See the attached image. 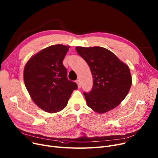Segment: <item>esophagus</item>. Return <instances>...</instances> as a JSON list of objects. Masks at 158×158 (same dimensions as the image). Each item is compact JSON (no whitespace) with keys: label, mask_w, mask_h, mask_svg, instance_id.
I'll return each instance as SVG.
<instances>
[{"label":"esophagus","mask_w":158,"mask_h":158,"mask_svg":"<svg viewBox=\"0 0 158 158\" xmlns=\"http://www.w3.org/2000/svg\"><path fill=\"white\" fill-rule=\"evenodd\" d=\"M76 83L77 84V87H78V88H81V82H80V81L79 80H77L76 81Z\"/></svg>","instance_id":"esophagus-1"}]
</instances>
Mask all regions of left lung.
<instances>
[{
	"label": "left lung",
	"mask_w": 158,
	"mask_h": 158,
	"mask_svg": "<svg viewBox=\"0 0 158 158\" xmlns=\"http://www.w3.org/2000/svg\"><path fill=\"white\" fill-rule=\"evenodd\" d=\"M76 50L88 64L94 79L92 91L84 92L88 106L100 114L115 108L132 85L129 66L104 47H76Z\"/></svg>",
	"instance_id": "1"
}]
</instances>
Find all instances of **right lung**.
I'll list each match as a JSON object with an SVG mask.
<instances>
[{
	"label": "right lung",
	"instance_id": "obj_1",
	"mask_svg": "<svg viewBox=\"0 0 158 158\" xmlns=\"http://www.w3.org/2000/svg\"><path fill=\"white\" fill-rule=\"evenodd\" d=\"M70 46L54 45L32 56L25 65L23 81L31 98L40 108L54 113L63 110L76 82L68 80L63 61Z\"/></svg>",
	"mask_w": 158,
	"mask_h": 158
}]
</instances>
